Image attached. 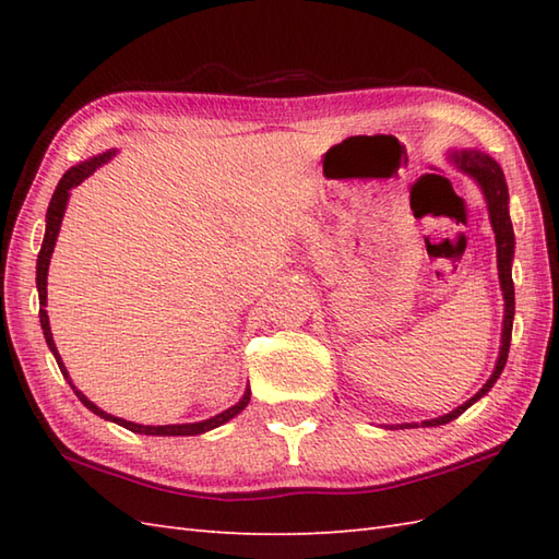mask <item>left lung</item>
I'll list each match as a JSON object with an SVG mask.
<instances>
[{
    "label": "left lung",
    "mask_w": 559,
    "mask_h": 559,
    "mask_svg": "<svg viewBox=\"0 0 559 559\" xmlns=\"http://www.w3.org/2000/svg\"><path fill=\"white\" fill-rule=\"evenodd\" d=\"M451 158L459 163V168L463 173H468L473 180H476L483 189L485 201H488V211H490V223L495 230V240H497V269H500V283H502V293H504V331H502V348H500V360L495 365V372L488 379L476 396L468 399L463 406L456 411H451L442 418L435 420H425L423 427H437L456 420L459 415L471 408L480 396L488 394L492 384L497 382V377L502 374L504 365H507V355H509V343H512V324H514V281H512V259H514V228H512V218H509V189L507 180L500 165H497L490 156H483L478 151H461V153H451ZM401 427H418V425H401Z\"/></svg>",
    "instance_id": "8db88e82"
}]
</instances>
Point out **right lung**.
I'll return each instance as SVG.
<instances>
[{
	"label": "right lung",
	"mask_w": 559,
	"mask_h": 559,
	"mask_svg": "<svg viewBox=\"0 0 559 559\" xmlns=\"http://www.w3.org/2000/svg\"><path fill=\"white\" fill-rule=\"evenodd\" d=\"M110 156H112V151H110V153H103V156L91 158V160H86V163H79L76 168H69V170L62 175V180L57 182L55 194H52V199H50V206H47V228H45L43 247H40V254H38V271H35V283H38V295H40V326H43V334H45L47 346H50V350H52V355H55L59 370H62V374H64L67 379H69V372H67L64 362L59 360V353H57V346H55V341H52V331H50V319H47V312H45V305H47V266H50V257H52V249H55L57 235H59V225H62V216H64L67 199H69V189H74L76 185H81L83 180H86V177H91L93 173H96V170L100 168V165H103L105 160H110ZM69 384H71V379H69ZM71 389H74V394L79 396V401L83 403V406H86L88 411H93L96 415H100V418L112 420V423H117V425L127 427V430L139 432V435H160V437H163V435H168V437H177V435L187 437V435L209 432V430H213V427L228 423L230 418H235L237 413L245 411V406L249 403V394H252V391L247 389L242 401L237 403V406H233V408H228V411H223V413L216 415V418H209V420H204V423L158 425V427H156V425H136V423H129V420H122V418H115V415L100 411V408L96 406V403L83 396L74 384H71Z\"/></svg>",
	"instance_id": "add662e5"
}]
</instances>
